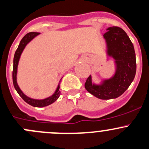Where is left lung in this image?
Wrapping results in <instances>:
<instances>
[{
	"mask_svg": "<svg viewBox=\"0 0 149 149\" xmlns=\"http://www.w3.org/2000/svg\"><path fill=\"white\" fill-rule=\"evenodd\" d=\"M104 35L106 54L114 59L115 72L110 78H104L99 83L93 81L90 75L85 88L90 93L103 100L120 96L133 81L136 72V58L133 45L122 28L111 26Z\"/></svg>",
	"mask_w": 149,
	"mask_h": 149,
	"instance_id": "8db88e82",
	"label": "left lung"
}]
</instances>
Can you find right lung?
I'll list each match as a JSON object with an SVG mask.
<instances>
[{"instance_id": "1", "label": "right lung", "mask_w": 149, "mask_h": 149, "mask_svg": "<svg viewBox=\"0 0 149 149\" xmlns=\"http://www.w3.org/2000/svg\"><path fill=\"white\" fill-rule=\"evenodd\" d=\"M39 32H29L27 33L26 35H24V38L22 39V40L20 41L19 45L18 48H17V51H16L15 54H14V67H13V83H14V86L15 88L16 91L18 93L19 95L22 97L23 100L26 103H27L29 105L32 106L34 107H47V106L50 105V104H53L54 102H55L57 99L58 98L60 95V79L59 82L58 84V86H57L55 92L52 94L51 95H50L49 97H47V98H43V99H35V98H32L28 97L27 95H26L22 91V90L20 89L18 83H17V70H18V65H19V61L20 57H21L23 51L25 48V47L26 46L28 43H29L30 41H32L35 37H37L38 35H39Z\"/></svg>"}]
</instances>
